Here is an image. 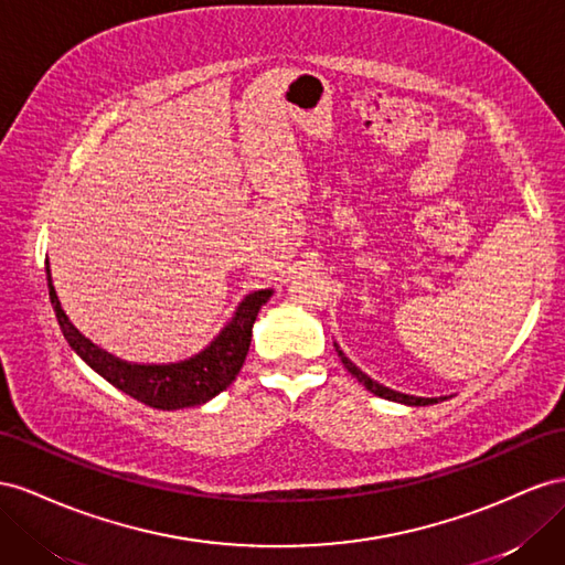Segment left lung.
Masks as SVG:
<instances>
[{
  "label": "left lung",
  "mask_w": 565,
  "mask_h": 565,
  "mask_svg": "<svg viewBox=\"0 0 565 565\" xmlns=\"http://www.w3.org/2000/svg\"><path fill=\"white\" fill-rule=\"evenodd\" d=\"M333 348H335V352H338V358H341V362H343V366L348 369V372L358 379L366 391H372L374 395H379V397H383V399H393V402H399V405H409V407H426V405H433V402H438V399H447V397H414V395H405V393H397V391H391V388H385V385H381V383H376L374 379H369L360 366H354L348 358H345V352L338 348V343H333Z\"/></svg>",
  "instance_id": "8db88e82"
}]
</instances>
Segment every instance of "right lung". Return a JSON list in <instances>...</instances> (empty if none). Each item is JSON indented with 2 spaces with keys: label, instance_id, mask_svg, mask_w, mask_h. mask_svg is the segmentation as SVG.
I'll return each mask as SVG.
<instances>
[{
  "label": "right lung",
  "instance_id": "obj_1",
  "mask_svg": "<svg viewBox=\"0 0 565 565\" xmlns=\"http://www.w3.org/2000/svg\"><path fill=\"white\" fill-rule=\"evenodd\" d=\"M46 284H50V298L58 327L79 358L110 385H116L118 391L153 409L168 412L205 405L207 399H213L215 395L230 388L246 362L255 317L274 294L271 288L248 294L241 300L230 324L217 333L211 345L199 354H193V358L174 364H132L113 358V354H108L99 345H94L89 338H85L71 324V319L61 310L58 296L54 291L50 263H46Z\"/></svg>",
  "mask_w": 565,
  "mask_h": 565
}]
</instances>
